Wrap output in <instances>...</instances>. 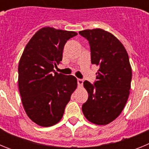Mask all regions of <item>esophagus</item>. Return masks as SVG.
Returning a JSON list of instances; mask_svg holds the SVG:
<instances>
[{"instance_id":"1","label":"esophagus","mask_w":149,"mask_h":149,"mask_svg":"<svg viewBox=\"0 0 149 149\" xmlns=\"http://www.w3.org/2000/svg\"><path fill=\"white\" fill-rule=\"evenodd\" d=\"M77 81V84H78V86H83V83H84V80H83V79L78 78Z\"/></svg>"}]
</instances>
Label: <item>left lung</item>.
Listing matches in <instances>:
<instances>
[{
  "label": "left lung",
  "mask_w": 149,
  "mask_h": 149,
  "mask_svg": "<svg viewBox=\"0 0 149 149\" xmlns=\"http://www.w3.org/2000/svg\"><path fill=\"white\" fill-rule=\"evenodd\" d=\"M79 34L89 41L92 64L99 67L94 84L84 82L89 97L82 111L89 122L104 125L120 115L128 98L132 78L128 54L119 39L102 29Z\"/></svg>",
  "instance_id": "obj_1"
}]
</instances>
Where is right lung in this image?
Returning a JSON list of instances; mask_svg holds the SVG:
<instances>
[{
	"label": "right lung",
	"instance_id": "1",
	"mask_svg": "<svg viewBox=\"0 0 149 149\" xmlns=\"http://www.w3.org/2000/svg\"><path fill=\"white\" fill-rule=\"evenodd\" d=\"M74 31L46 27L38 30L24 50L18 64V89L26 113L38 125L50 127L60 121L75 90L73 75L55 72L64 45Z\"/></svg>",
	"mask_w": 149,
	"mask_h": 149
}]
</instances>
